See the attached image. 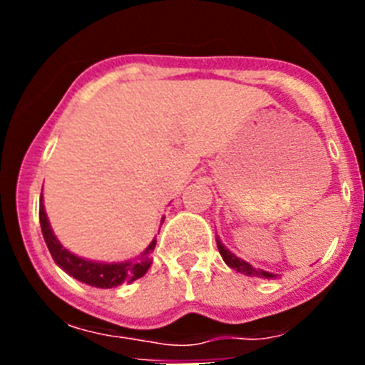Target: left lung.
Listing matches in <instances>:
<instances>
[{
	"instance_id": "8db88e82",
	"label": "left lung",
	"mask_w": 365,
	"mask_h": 365,
	"mask_svg": "<svg viewBox=\"0 0 365 365\" xmlns=\"http://www.w3.org/2000/svg\"><path fill=\"white\" fill-rule=\"evenodd\" d=\"M217 241V248H219V254H221L222 261L227 263L230 269H234L235 272H241L245 276H257V278H267V279H272V278H278V274H272V272H267V270H261V269H254L250 263H247L245 259L237 257L235 254H232L225 245L219 241V237H215Z\"/></svg>"
}]
</instances>
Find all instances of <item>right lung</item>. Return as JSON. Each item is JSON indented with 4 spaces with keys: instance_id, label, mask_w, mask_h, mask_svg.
Here are the masks:
<instances>
[{
    "instance_id": "obj_1",
    "label": "right lung",
    "mask_w": 365,
    "mask_h": 365,
    "mask_svg": "<svg viewBox=\"0 0 365 365\" xmlns=\"http://www.w3.org/2000/svg\"><path fill=\"white\" fill-rule=\"evenodd\" d=\"M40 225L45 245L49 248L54 263L63 272L73 276L74 279L96 287V289H113V287H118L122 283H130L143 278L148 269H150L151 252H153L155 245H157V240H153L137 259L118 261V263H104V261H93L87 259V257L76 256V254L69 252L54 235L47 212H45L43 197L40 199Z\"/></svg>"
}]
</instances>
